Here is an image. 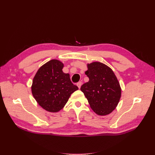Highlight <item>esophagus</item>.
<instances>
[{
	"label": "esophagus",
	"mask_w": 155,
	"mask_h": 155,
	"mask_svg": "<svg viewBox=\"0 0 155 155\" xmlns=\"http://www.w3.org/2000/svg\"><path fill=\"white\" fill-rule=\"evenodd\" d=\"M81 85H82V82H81V81H79V82L77 83V85H78V87L79 88H81Z\"/></svg>",
	"instance_id": "esophagus-1"
}]
</instances>
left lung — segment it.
I'll list each match as a JSON object with an SVG mask.
<instances>
[{
  "label": "left lung",
  "mask_w": 155,
  "mask_h": 155,
  "mask_svg": "<svg viewBox=\"0 0 155 155\" xmlns=\"http://www.w3.org/2000/svg\"><path fill=\"white\" fill-rule=\"evenodd\" d=\"M85 74L89 81L81 87L88 104L98 115L105 116L113 111L121 97V87L112 70L100 62L87 64Z\"/></svg>",
  "instance_id": "8db88e82"
}]
</instances>
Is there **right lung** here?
Returning a JSON list of instances; mask_svg holds the SVG:
<instances>
[{
  "label": "right lung",
  "mask_w": 155,
  "mask_h": 155,
  "mask_svg": "<svg viewBox=\"0 0 155 155\" xmlns=\"http://www.w3.org/2000/svg\"><path fill=\"white\" fill-rule=\"evenodd\" d=\"M64 64L51 59L37 70L33 79L31 92L38 104L46 110L57 112L67 104L78 87L70 81L69 74L63 72Z\"/></svg>",
  "instance_id": "add662e5"
}]
</instances>
